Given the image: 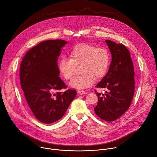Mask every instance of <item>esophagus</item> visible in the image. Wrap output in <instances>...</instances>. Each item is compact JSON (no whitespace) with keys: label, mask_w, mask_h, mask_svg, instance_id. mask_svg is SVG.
<instances>
[{"label":"esophagus","mask_w":157,"mask_h":157,"mask_svg":"<svg viewBox=\"0 0 157 157\" xmlns=\"http://www.w3.org/2000/svg\"><path fill=\"white\" fill-rule=\"evenodd\" d=\"M78 93L79 94V95H85V94L86 93V92L84 90H78Z\"/></svg>","instance_id":"esophagus-1"}]
</instances>
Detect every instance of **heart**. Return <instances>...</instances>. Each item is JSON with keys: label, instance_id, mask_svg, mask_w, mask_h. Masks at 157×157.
<instances>
[{"label": "heart", "instance_id": "1", "mask_svg": "<svg viewBox=\"0 0 157 157\" xmlns=\"http://www.w3.org/2000/svg\"><path fill=\"white\" fill-rule=\"evenodd\" d=\"M71 59L60 58L58 69L61 76L71 79L75 74V65L81 63V75L73 78L69 85L76 89L86 88L95 82L97 78L105 75L110 65V54L104 47L82 43L73 47L69 51Z\"/></svg>", "mask_w": 157, "mask_h": 157}]
</instances>
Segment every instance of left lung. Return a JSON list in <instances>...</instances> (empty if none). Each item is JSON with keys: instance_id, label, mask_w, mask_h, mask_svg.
I'll list each match as a JSON object with an SVG mask.
<instances>
[{"instance_id": "left-lung-1", "label": "left lung", "mask_w": 157, "mask_h": 157, "mask_svg": "<svg viewBox=\"0 0 157 157\" xmlns=\"http://www.w3.org/2000/svg\"><path fill=\"white\" fill-rule=\"evenodd\" d=\"M112 61L106 75L96 85L106 88L105 94L95 93L98 103L94 110L101 119L112 122L126 112L134 93V71L129 51L124 45L106 40Z\"/></svg>"}]
</instances>
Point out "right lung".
I'll return each instance as SVG.
<instances>
[{"instance_id": "right-lung-1", "label": "right lung", "mask_w": 157, "mask_h": 157, "mask_svg": "<svg viewBox=\"0 0 157 157\" xmlns=\"http://www.w3.org/2000/svg\"><path fill=\"white\" fill-rule=\"evenodd\" d=\"M67 42L64 40H50L31 48L21 63V86L28 105L40 122L51 124L60 119L76 91L67 90L60 77L57 60L62 48Z\"/></svg>"}]
</instances>
